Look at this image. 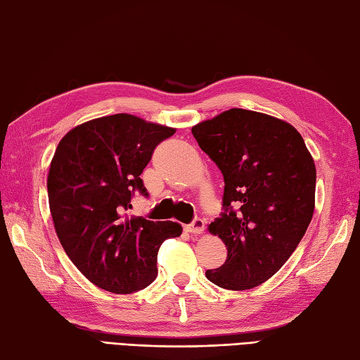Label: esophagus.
Masks as SVG:
<instances>
[{
    "label": "esophagus",
    "instance_id": "obj_1",
    "mask_svg": "<svg viewBox=\"0 0 360 360\" xmlns=\"http://www.w3.org/2000/svg\"><path fill=\"white\" fill-rule=\"evenodd\" d=\"M184 229L187 232H190V234H201L204 229V221L201 220V218H195V220L190 224H187Z\"/></svg>",
    "mask_w": 360,
    "mask_h": 360
}]
</instances>
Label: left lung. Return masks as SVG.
<instances>
[{
	"instance_id": "obj_1",
	"label": "left lung",
	"mask_w": 360,
	"mask_h": 360,
	"mask_svg": "<svg viewBox=\"0 0 360 360\" xmlns=\"http://www.w3.org/2000/svg\"><path fill=\"white\" fill-rule=\"evenodd\" d=\"M224 179L223 212L209 224L228 248L206 278L228 290L270 279L312 220L316 170L301 134L283 120L231 109L192 128Z\"/></svg>"
}]
</instances>
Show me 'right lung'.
<instances>
[{
	"label": "right lung",
	"mask_w": 360,
	"mask_h": 360,
	"mask_svg": "<svg viewBox=\"0 0 360 360\" xmlns=\"http://www.w3.org/2000/svg\"><path fill=\"white\" fill-rule=\"evenodd\" d=\"M174 129L117 114L76 126L54 153L48 200L60 245L90 283L112 293H132L158 276V251L181 236V224L126 217L140 174L156 146Z\"/></svg>",
	"instance_id": "1"
}]
</instances>
